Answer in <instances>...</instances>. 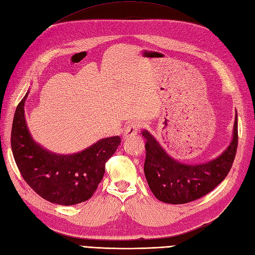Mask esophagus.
Instances as JSON below:
<instances>
[{
  "mask_svg": "<svg viewBox=\"0 0 255 255\" xmlns=\"http://www.w3.org/2000/svg\"><path fill=\"white\" fill-rule=\"evenodd\" d=\"M139 127H141V125H139V123H137V122L130 123V124L127 125L125 128L124 137H130V136L135 135L137 133Z\"/></svg>",
  "mask_w": 255,
  "mask_h": 255,
  "instance_id": "esophagus-1",
  "label": "esophagus"
}]
</instances>
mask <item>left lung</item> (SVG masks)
Instances as JSON below:
<instances>
[{
  "label": "left lung",
  "instance_id": "obj_1",
  "mask_svg": "<svg viewBox=\"0 0 255 255\" xmlns=\"http://www.w3.org/2000/svg\"><path fill=\"white\" fill-rule=\"evenodd\" d=\"M141 133L146 141L145 177L155 198L170 204L187 203L214 190L231 169L238 142L237 111L231 143L218 157L201 164L179 162L150 132L142 130Z\"/></svg>",
  "mask_w": 255,
  "mask_h": 255
}]
</instances>
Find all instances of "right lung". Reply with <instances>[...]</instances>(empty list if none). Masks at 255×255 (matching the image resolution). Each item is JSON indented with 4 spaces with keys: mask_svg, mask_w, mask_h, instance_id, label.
Segmentation results:
<instances>
[{
    "mask_svg": "<svg viewBox=\"0 0 255 255\" xmlns=\"http://www.w3.org/2000/svg\"><path fill=\"white\" fill-rule=\"evenodd\" d=\"M29 91L14 112L11 150L25 182L43 199L73 205L90 199L105 174L106 162L116 152L121 137L97 141L83 151L59 154L45 149L32 138L25 120L24 105Z\"/></svg>",
    "mask_w": 255,
    "mask_h": 255,
    "instance_id": "1",
    "label": "right lung"
}]
</instances>
